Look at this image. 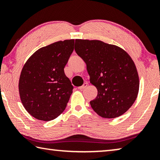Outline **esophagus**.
I'll list each match as a JSON object with an SVG mask.
<instances>
[{
    "label": "esophagus",
    "instance_id": "esophagus-1",
    "mask_svg": "<svg viewBox=\"0 0 160 160\" xmlns=\"http://www.w3.org/2000/svg\"><path fill=\"white\" fill-rule=\"evenodd\" d=\"M88 84L87 83V82H85L83 84V85H82V86H80V87H79V88H78V89H79V90H83V89H85V88H86L87 87H88Z\"/></svg>",
    "mask_w": 160,
    "mask_h": 160
}]
</instances>
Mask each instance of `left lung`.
<instances>
[{
    "instance_id": "obj_1",
    "label": "left lung",
    "mask_w": 160,
    "mask_h": 160,
    "mask_svg": "<svg viewBox=\"0 0 160 160\" xmlns=\"http://www.w3.org/2000/svg\"><path fill=\"white\" fill-rule=\"evenodd\" d=\"M75 52L87 65L97 96L90 105L99 116L113 118L133 104L139 91V77L126 51L99 40L75 39Z\"/></svg>"
}]
</instances>
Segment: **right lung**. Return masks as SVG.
<instances>
[{
  "instance_id": "right-lung-1",
  "label": "right lung",
  "mask_w": 160,
  "mask_h": 160,
  "mask_svg": "<svg viewBox=\"0 0 160 160\" xmlns=\"http://www.w3.org/2000/svg\"><path fill=\"white\" fill-rule=\"evenodd\" d=\"M74 39L42 47L24 65L19 80V92L29 114L41 121L55 119L66 109L73 86L64 72L74 50Z\"/></svg>"
}]
</instances>
